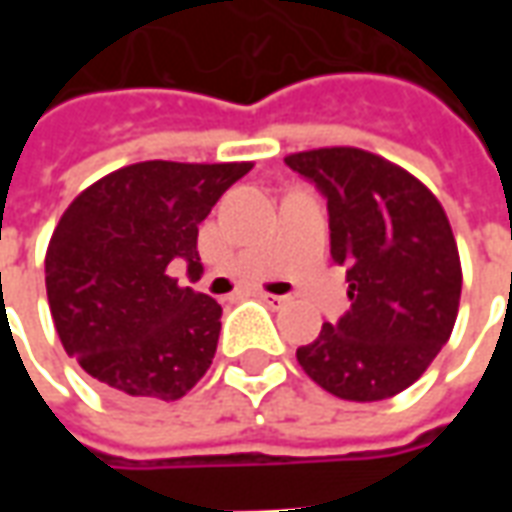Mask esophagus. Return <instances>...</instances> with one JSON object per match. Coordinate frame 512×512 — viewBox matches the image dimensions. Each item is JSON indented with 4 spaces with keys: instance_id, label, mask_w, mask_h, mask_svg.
<instances>
[{
    "instance_id": "1",
    "label": "esophagus",
    "mask_w": 512,
    "mask_h": 512,
    "mask_svg": "<svg viewBox=\"0 0 512 512\" xmlns=\"http://www.w3.org/2000/svg\"><path fill=\"white\" fill-rule=\"evenodd\" d=\"M257 299L266 301L268 307H282V304H288V296H277V293H257Z\"/></svg>"
}]
</instances>
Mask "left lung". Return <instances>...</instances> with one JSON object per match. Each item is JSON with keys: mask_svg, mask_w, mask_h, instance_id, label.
Wrapping results in <instances>:
<instances>
[{"mask_svg": "<svg viewBox=\"0 0 512 512\" xmlns=\"http://www.w3.org/2000/svg\"><path fill=\"white\" fill-rule=\"evenodd\" d=\"M329 208L334 263L348 266L351 310L296 351L326 392L373 403L414 384L450 340L461 304V257L433 191L359 147L285 158Z\"/></svg>", "mask_w": 512, "mask_h": 512, "instance_id": "left-lung-1", "label": "left lung"}]
</instances>
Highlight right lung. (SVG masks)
<instances>
[{
	"label": "right lung",
	"mask_w": 512,
	"mask_h": 512,
	"mask_svg": "<svg viewBox=\"0 0 512 512\" xmlns=\"http://www.w3.org/2000/svg\"><path fill=\"white\" fill-rule=\"evenodd\" d=\"M252 169L139 161L109 172L62 213L46 252V293L62 348L123 403L178 400L211 367L222 307L169 277L202 271L200 222Z\"/></svg>",
	"instance_id": "add662e5"
}]
</instances>
